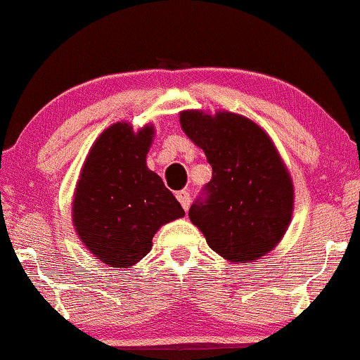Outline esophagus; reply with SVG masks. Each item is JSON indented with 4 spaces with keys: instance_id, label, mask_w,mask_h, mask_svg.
<instances>
[{
    "instance_id": "34e87169",
    "label": "esophagus",
    "mask_w": 360,
    "mask_h": 360,
    "mask_svg": "<svg viewBox=\"0 0 360 360\" xmlns=\"http://www.w3.org/2000/svg\"><path fill=\"white\" fill-rule=\"evenodd\" d=\"M176 198H177V201L181 202V206L188 211L189 205H191V194H189V191H179L176 194Z\"/></svg>"
}]
</instances>
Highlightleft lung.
<instances>
[{"mask_svg": "<svg viewBox=\"0 0 360 360\" xmlns=\"http://www.w3.org/2000/svg\"><path fill=\"white\" fill-rule=\"evenodd\" d=\"M181 127L205 150L213 177L189 207L207 245L229 262H253L287 231L293 186L274 142L243 115L181 112Z\"/></svg>", "mask_w": 360, "mask_h": 360, "instance_id": "obj_1", "label": "left lung"}]
</instances>
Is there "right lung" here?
Instances as JSON below:
<instances>
[{
    "mask_svg": "<svg viewBox=\"0 0 360 360\" xmlns=\"http://www.w3.org/2000/svg\"><path fill=\"white\" fill-rule=\"evenodd\" d=\"M153 134V125L137 134L125 122L110 125L95 141L77 183V233L114 268L136 265L149 253L161 224L184 216L174 194L146 164Z\"/></svg>",
    "mask_w": 360,
    "mask_h": 360,
    "instance_id": "1",
    "label": "right lung"
}]
</instances>
